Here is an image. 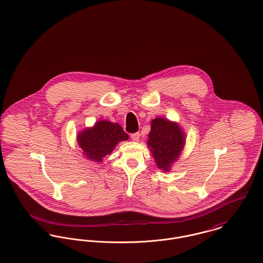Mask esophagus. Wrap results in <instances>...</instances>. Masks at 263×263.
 Wrapping results in <instances>:
<instances>
[{"label":"esophagus","mask_w":263,"mask_h":263,"mask_svg":"<svg viewBox=\"0 0 263 263\" xmlns=\"http://www.w3.org/2000/svg\"><path fill=\"white\" fill-rule=\"evenodd\" d=\"M131 138H132L133 141H139V139H140V133H139V132H136V133L131 134Z\"/></svg>","instance_id":"1"}]
</instances>
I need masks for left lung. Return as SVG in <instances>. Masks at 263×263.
<instances>
[{
	"label": "left lung",
	"instance_id": "left-lung-1",
	"mask_svg": "<svg viewBox=\"0 0 263 263\" xmlns=\"http://www.w3.org/2000/svg\"><path fill=\"white\" fill-rule=\"evenodd\" d=\"M148 146L157 166L168 171L180 155L184 146V134L175 123L156 118L151 122Z\"/></svg>",
	"mask_w": 263,
	"mask_h": 263
}]
</instances>
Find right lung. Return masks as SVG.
Segmentation results:
<instances>
[{"label": "right lung", "mask_w": 263, "mask_h": 263, "mask_svg": "<svg viewBox=\"0 0 263 263\" xmlns=\"http://www.w3.org/2000/svg\"><path fill=\"white\" fill-rule=\"evenodd\" d=\"M79 146L88 159L96 162L110 154L117 143L128 139V135L117 123L98 121L93 128L86 129L78 135Z\"/></svg>", "instance_id": "obj_1"}]
</instances>
